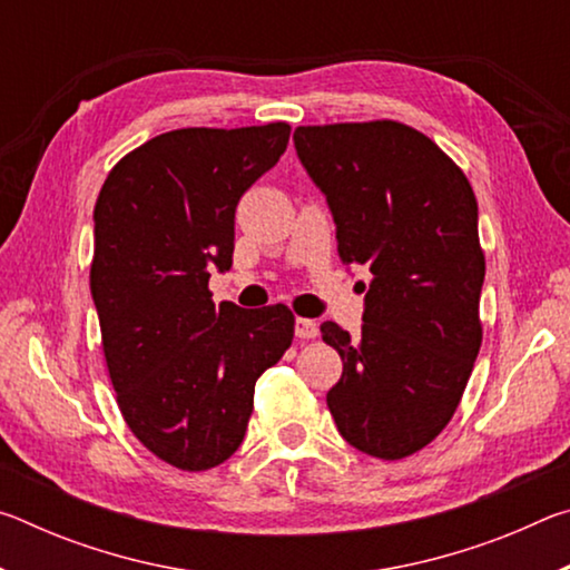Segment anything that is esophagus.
<instances>
[{
    "label": "esophagus",
    "mask_w": 570,
    "mask_h": 570,
    "mask_svg": "<svg viewBox=\"0 0 570 570\" xmlns=\"http://www.w3.org/2000/svg\"><path fill=\"white\" fill-rule=\"evenodd\" d=\"M294 334L298 336V340H314V336L320 334V324H316L314 320H302V316H298L294 324Z\"/></svg>",
    "instance_id": "1"
}]
</instances>
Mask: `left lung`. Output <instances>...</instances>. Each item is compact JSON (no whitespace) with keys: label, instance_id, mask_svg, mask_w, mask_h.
<instances>
[{"label":"left lung","instance_id":"obj_1","mask_svg":"<svg viewBox=\"0 0 570 570\" xmlns=\"http://www.w3.org/2000/svg\"><path fill=\"white\" fill-rule=\"evenodd\" d=\"M294 148L332 210L340 258L372 274L362 334L322 324L344 362L326 404L352 448L407 458L445 430L480 352L475 193L428 135L394 120L306 125Z\"/></svg>","mask_w":570,"mask_h":570}]
</instances>
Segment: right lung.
Returning a JSON list of instances; mask_svg holds the SVG:
<instances>
[{"instance_id": "add662e5", "label": "right lung", "mask_w": 570, "mask_h": 570, "mask_svg": "<svg viewBox=\"0 0 570 570\" xmlns=\"http://www.w3.org/2000/svg\"><path fill=\"white\" fill-rule=\"evenodd\" d=\"M286 122L183 128L115 166L95 204L90 292L118 407L168 465L200 472L244 442L256 380L294 340L284 304H214L234 264L236 206L288 142Z\"/></svg>"}]
</instances>
